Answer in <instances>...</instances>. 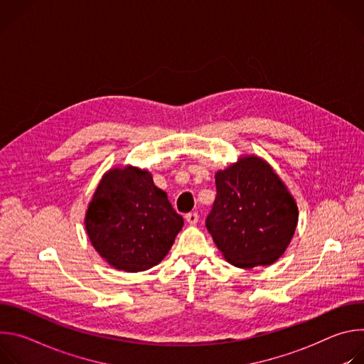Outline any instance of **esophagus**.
<instances>
[{
	"mask_svg": "<svg viewBox=\"0 0 364 364\" xmlns=\"http://www.w3.org/2000/svg\"><path fill=\"white\" fill-rule=\"evenodd\" d=\"M186 220L190 223V225H196L198 222V215L197 213H187L186 215Z\"/></svg>",
	"mask_w": 364,
	"mask_h": 364,
	"instance_id": "1",
	"label": "esophagus"
}]
</instances>
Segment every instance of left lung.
<instances>
[{
    "instance_id": "obj_1",
    "label": "left lung",
    "mask_w": 364,
    "mask_h": 364,
    "mask_svg": "<svg viewBox=\"0 0 364 364\" xmlns=\"http://www.w3.org/2000/svg\"><path fill=\"white\" fill-rule=\"evenodd\" d=\"M216 198L205 228L226 261L237 268L271 265L288 247L298 209L274 170L245 157L216 173Z\"/></svg>"
}]
</instances>
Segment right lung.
Wrapping results in <instances>:
<instances>
[{
    "label": "right lung",
    "instance_id": "1",
    "mask_svg": "<svg viewBox=\"0 0 364 364\" xmlns=\"http://www.w3.org/2000/svg\"><path fill=\"white\" fill-rule=\"evenodd\" d=\"M85 225L93 247L109 265L139 272L163 261L184 222L148 171L127 167L102 178Z\"/></svg>",
    "mask_w": 364,
    "mask_h": 364
}]
</instances>
